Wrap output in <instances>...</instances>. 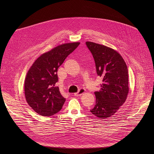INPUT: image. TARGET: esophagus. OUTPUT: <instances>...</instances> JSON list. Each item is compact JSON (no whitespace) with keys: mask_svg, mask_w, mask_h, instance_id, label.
Returning a JSON list of instances; mask_svg holds the SVG:
<instances>
[{"mask_svg":"<svg viewBox=\"0 0 154 154\" xmlns=\"http://www.w3.org/2000/svg\"><path fill=\"white\" fill-rule=\"evenodd\" d=\"M85 92H86V90L84 88H80L77 93H74V95L76 96H81L83 94L85 93Z\"/></svg>","mask_w":154,"mask_h":154,"instance_id":"1","label":"esophagus"}]
</instances>
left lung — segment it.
Wrapping results in <instances>:
<instances>
[{
    "instance_id": "obj_1",
    "label": "left lung",
    "mask_w": 154,
    "mask_h": 154,
    "mask_svg": "<svg viewBox=\"0 0 154 154\" xmlns=\"http://www.w3.org/2000/svg\"><path fill=\"white\" fill-rule=\"evenodd\" d=\"M86 45L103 82L100 91L94 93L96 105L90 112L100 119H105L114 115L127 99L129 91L127 66L115 49L90 41H86Z\"/></svg>"
}]
</instances>
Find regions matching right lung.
Wrapping results in <instances>:
<instances>
[{"instance_id":"right-lung-1","label":"right lung","mask_w":154,"mask_h":154,"mask_svg":"<svg viewBox=\"0 0 154 154\" xmlns=\"http://www.w3.org/2000/svg\"><path fill=\"white\" fill-rule=\"evenodd\" d=\"M79 42L65 43L42 54L29 69L24 82L26 100L39 115L51 116L62 108L66 99L58 86L57 70Z\"/></svg>"}]
</instances>
